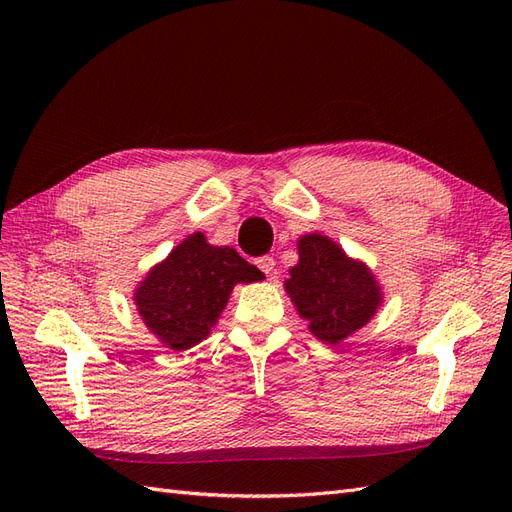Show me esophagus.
Segmentation results:
<instances>
[{"mask_svg":"<svg viewBox=\"0 0 512 512\" xmlns=\"http://www.w3.org/2000/svg\"><path fill=\"white\" fill-rule=\"evenodd\" d=\"M256 265H258V269H260L262 273L271 275L273 269H275V260H273V256H260V258L256 260Z\"/></svg>","mask_w":512,"mask_h":512,"instance_id":"esophagus-1","label":"esophagus"}]
</instances>
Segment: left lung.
Masks as SVG:
<instances>
[{"instance_id":"8db88e82","label":"left lung","mask_w":512,"mask_h":512,"mask_svg":"<svg viewBox=\"0 0 512 512\" xmlns=\"http://www.w3.org/2000/svg\"><path fill=\"white\" fill-rule=\"evenodd\" d=\"M286 290L309 329L324 344H337L361 329L382 301L380 286L363 262L322 235L299 239V265L290 269Z\"/></svg>"}]
</instances>
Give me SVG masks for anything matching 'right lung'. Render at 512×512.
Segmentation results:
<instances>
[{"label":"right lung","mask_w":512,"mask_h":512,"mask_svg":"<svg viewBox=\"0 0 512 512\" xmlns=\"http://www.w3.org/2000/svg\"><path fill=\"white\" fill-rule=\"evenodd\" d=\"M256 280L262 273L237 250L213 247L196 232L149 271L134 301L164 346L188 350L209 335L232 286Z\"/></svg>","instance_id":"obj_1"}]
</instances>
